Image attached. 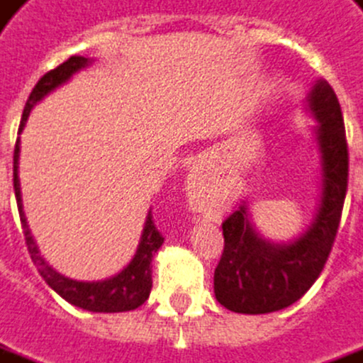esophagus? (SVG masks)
Instances as JSON below:
<instances>
[{"label":"esophagus","mask_w":363,"mask_h":363,"mask_svg":"<svg viewBox=\"0 0 363 363\" xmlns=\"http://www.w3.org/2000/svg\"><path fill=\"white\" fill-rule=\"evenodd\" d=\"M189 186L191 187L201 186V176H199L197 172H191V176H189Z\"/></svg>","instance_id":"esophagus-1"}]
</instances>
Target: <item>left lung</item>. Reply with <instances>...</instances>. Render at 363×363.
Segmentation results:
<instances>
[{"label": "left lung", "instance_id": "1", "mask_svg": "<svg viewBox=\"0 0 363 363\" xmlns=\"http://www.w3.org/2000/svg\"><path fill=\"white\" fill-rule=\"evenodd\" d=\"M318 120L314 136L322 162V194L311 227L291 243H271L255 231L247 203L223 221L225 247L215 269V298L239 314L291 306L311 289L328 261L348 189V144L338 96L318 79L306 96Z\"/></svg>", "mask_w": 363, "mask_h": 363}]
</instances>
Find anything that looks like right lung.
Instances as JSON below:
<instances>
[{
    "label": "right lung",
    "mask_w": 363,
    "mask_h": 363,
    "mask_svg": "<svg viewBox=\"0 0 363 363\" xmlns=\"http://www.w3.org/2000/svg\"><path fill=\"white\" fill-rule=\"evenodd\" d=\"M89 65H91V59L74 55L71 59H67L62 65H59L57 69H52L47 74H43L39 79V82L35 84L29 99H27L23 116H21V124H19V134H21L25 122L29 118V112H31L35 104L41 99H45L49 92L55 91L57 86H61L62 82L69 81L74 72L89 67ZM13 189L29 255H31V259L37 264L39 274L43 277L45 282L59 296H62L65 301L79 306L82 311L91 312L134 311V308H138V306H142L144 302L148 301L150 291H152V267L150 264H152V259L157 253V249L164 243V237H162V233L157 231V227L154 225L152 209L146 215V223H144V229H142L138 249H136L134 259L128 262V267H124L118 274L110 277L106 281H72L69 277H62L61 272H57L45 262L43 257L39 255L37 243L33 241V235L29 231V225H27V219H25L23 213V201H21V186H19V138L15 142L13 152Z\"/></svg>",
    "instance_id": "right-lung-1"
}]
</instances>
